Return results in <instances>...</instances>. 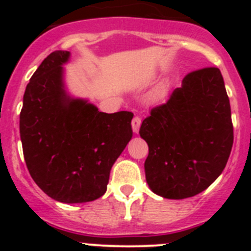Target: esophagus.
<instances>
[{"mask_svg": "<svg viewBox=\"0 0 251 251\" xmlns=\"http://www.w3.org/2000/svg\"><path fill=\"white\" fill-rule=\"evenodd\" d=\"M132 130H133V132H136L137 133L138 131H140V127H141V124H142V120H141V118L140 116H135V118L132 119Z\"/></svg>", "mask_w": 251, "mask_h": 251, "instance_id": "1", "label": "esophagus"}]
</instances>
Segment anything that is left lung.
<instances>
[{
  "mask_svg": "<svg viewBox=\"0 0 251 251\" xmlns=\"http://www.w3.org/2000/svg\"><path fill=\"white\" fill-rule=\"evenodd\" d=\"M140 135L151 191L184 199L205 191L226 166L233 146L231 105L219 68L188 73L168 102L151 110Z\"/></svg>",
  "mask_w": 251,
  "mask_h": 251,
  "instance_id": "obj_1",
  "label": "left lung"
}]
</instances>
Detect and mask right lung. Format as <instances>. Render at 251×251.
I'll return each mask as SVG.
<instances>
[{"instance_id":"add662e5","label":"right lung","mask_w":251,"mask_h":251,"mask_svg":"<svg viewBox=\"0 0 251 251\" xmlns=\"http://www.w3.org/2000/svg\"><path fill=\"white\" fill-rule=\"evenodd\" d=\"M69 55L54 50L30 78L20 111V138L27 170L48 197L87 203L107 191L111 166L132 137L133 114L102 113L67 96L62 65Z\"/></svg>"}]
</instances>
